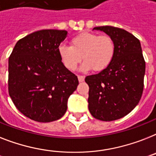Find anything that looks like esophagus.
<instances>
[{
	"label": "esophagus",
	"instance_id": "1",
	"mask_svg": "<svg viewBox=\"0 0 156 156\" xmlns=\"http://www.w3.org/2000/svg\"><path fill=\"white\" fill-rule=\"evenodd\" d=\"M78 81H79V82H83V81L85 80V77H84V76H82V75H78Z\"/></svg>",
	"mask_w": 156,
	"mask_h": 156
}]
</instances>
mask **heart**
I'll return each instance as SVG.
<instances>
[{"label":"heart","mask_w":156,"mask_h":156,"mask_svg":"<svg viewBox=\"0 0 156 156\" xmlns=\"http://www.w3.org/2000/svg\"><path fill=\"white\" fill-rule=\"evenodd\" d=\"M71 46L59 45L58 54L63 65L70 71L75 70L81 61L82 71L93 69L100 72L111 65L115 54V44L108 35L82 33L71 39Z\"/></svg>","instance_id":"1"}]
</instances>
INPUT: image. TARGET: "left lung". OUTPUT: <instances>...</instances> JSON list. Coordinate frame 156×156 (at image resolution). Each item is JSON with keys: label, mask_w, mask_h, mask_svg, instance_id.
<instances>
[{"label": "left lung", "mask_w": 156, "mask_h": 156, "mask_svg": "<svg viewBox=\"0 0 156 156\" xmlns=\"http://www.w3.org/2000/svg\"><path fill=\"white\" fill-rule=\"evenodd\" d=\"M94 30L112 37L115 54L107 69L85 78L90 88L88 108L97 119L113 121L128 115L140 102L145 61L140 40L129 32L108 25Z\"/></svg>", "instance_id": "obj_1"}]
</instances>
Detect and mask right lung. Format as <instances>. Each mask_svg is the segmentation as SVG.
<instances>
[{
	"instance_id": "add662e5",
	"label": "right lung",
	"mask_w": 156,
	"mask_h": 156,
	"mask_svg": "<svg viewBox=\"0 0 156 156\" xmlns=\"http://www.w3.org/2000/svg\"><path fill=\"white\" fill-rule=\"evenodd\" d=\"M66 30L36 31L16 43L9 58V93L21 113L37 122H49L65 115L67 102L78 85L58 49Z\"/></svg>"
}]
</instances>
